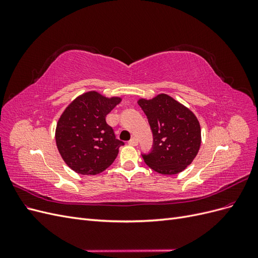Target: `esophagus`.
Returning a JSON list of instances; mask_svg holds the SVG:
<instances>
[{
  "instance_id": "34e87169",
  "label": "esophagus",
  "mask_w": 258,
  "mask_h": 258,
  "mask_svg": "<svg viewBox=\"0 0 258 258\" xmlns=\"http://www.w3.org/2000/svg\"><path fill=\"white\" fill-rule=\"evenodd\" d=\"M128 143L132 146H137L138 145V140H137V138H131V140Z\"/></svg>"
}]
</instances>
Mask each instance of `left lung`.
I'll return each instance as SVG.
<instances>
[{"label":"left lung","instance_id":"left-lung-1","mask_svg":"<svg viewBox=\"0 0 258 258\" xmlns=\"http://www.w3.org/2000/svg\"><path fill=\"white\" fill-rule=\"evenodd\" d=\"M153 132L151 151L141 154L146 165L165 175L177 174L196 157L201 143L197 117L167 95L139 100Z\"/></svg>","mask_w":258,"mask_h":258}]
</instances>
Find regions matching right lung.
Segmentation results:
<instances>
[{"mask_svg": "<svg viewBox=\"0 0 258 258\" xmlns=\"http://www.w3.org/2000/svg\"><path fill=\"white\" fill-rule=\"evenodd\" d=\"M120 101L90 91L76 98L62 113L56 143L61 157L76 173L96 175L114 162L124 143L116 139L105 117Z\"/></svg>", "mask_w": 258, "mask_h": 258, "instance_id": "1", "label": "right lung"}]
</instances>
